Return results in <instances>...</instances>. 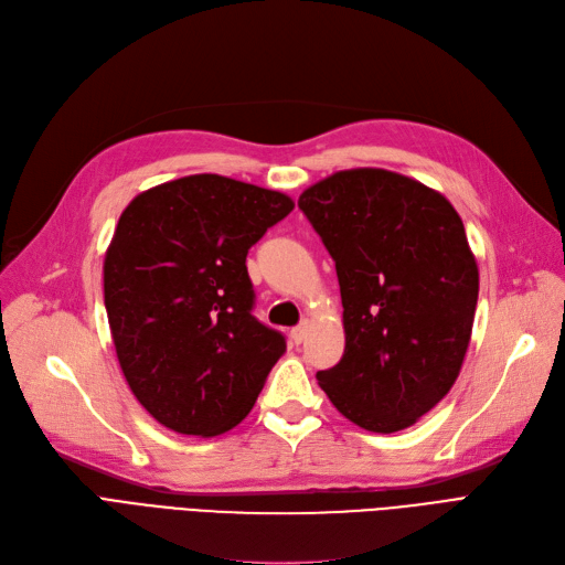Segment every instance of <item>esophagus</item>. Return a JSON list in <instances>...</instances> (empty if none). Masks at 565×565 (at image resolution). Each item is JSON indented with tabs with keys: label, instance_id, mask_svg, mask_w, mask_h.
Masks as SVG:
<instances>
[{
	"label": "esophagus",
	"instance_id": "34e87169",
	"mask_svg": "<svg viewBox=\"0 0 565 565\" xmlns=\"http://www.w3.org/2000/svg\"><path fill=\"white\" fill-rule=\"evenodd\" d=\"M307 330H309V323L305 321V323H300L298 328L290 330V340H294L296 344H302V342H305V338H307Z\"/></svg>",
	"mask_w": 565,
	"mask_h": 565
}]
</instances>
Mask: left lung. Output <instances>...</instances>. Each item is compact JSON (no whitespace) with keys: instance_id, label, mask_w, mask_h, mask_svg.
I'll use <instances>...</instances> for the list:
<instances>
[{"instance_id":"8db88e82","label":"left lung","mask_w":565,"mask_h":565,"mask_svg":"<svg viewBox=\"0 0 565 565\" xmlns=\"http://www.w3.org/2000/svg\"><path fill=\"white\" fill-rule=\"evenodd\" d=\"M298 206L335 260L344 353L317 372L349 422L414 426L461 372L479 269L451 202L398 172L356 167L302 191Z\"/></svg>"}]
</instances>
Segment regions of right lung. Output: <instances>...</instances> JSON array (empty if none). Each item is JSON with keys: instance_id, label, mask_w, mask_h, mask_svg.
Here are the masks:
<instances>
[{"instance_id": "1", "label": "right lung", "mask_w": 565, "mask_h": 565, "mask_svg": "<svg viewBox=\"0 0 565 565\" xmlns=\"http://www.w3.org/2000/svg\"><path fill=\"white\" fill-rule=\"evenodd\" d=\"M294 206L279 191L191 174L122 209L104 254V307L125 382L164 428H235L284 356L281 332L250 315L246 254Z\"/></svg>"}]
</instances>
